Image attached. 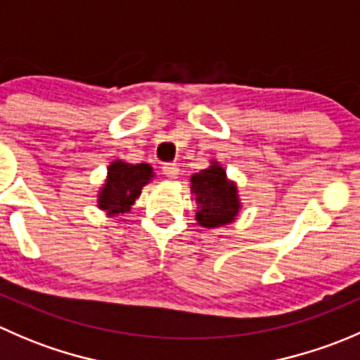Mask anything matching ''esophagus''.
Wrapping results in <instances>:
<instances>
[{"label":"esophagus","mask_w":360,"mask_h":360,"mask_svg":"<svg viewBox=\"0 0 360 360\" xmlns=\"http://www.w3.org/2000/svg\"><path fill=\"white\" fill-rule=\"evenodd\" d=\"M163 174H165L169 179H176V177L179 176V165H177V163H167V165H163Z\"/></svg>","instance_id":"1"}]
</instances>
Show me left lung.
Returning a JSON list of instances; mask_svg holds the SVG:
<instances>
[{"label": "left lung", "instance_id": "left-lung-1", "mask_svg": "<svg viewBox=\"0 0 360 360\" xmlns=\"http://www.w3.org/2000/svg\"><path fill=\"white\" fill-rule=\"evenodd\" d=\"M191 195L197 202L195 219L203 228H219L233 223L242 210L238 188L226 176V170L217 160H210L207 169L190 177Z\"/></svg>", "mask_w": 360, "mask_h": 360}]
</instances>
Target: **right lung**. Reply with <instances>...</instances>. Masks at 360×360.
<instances>
[{
  "instance_id": "obj_1",
  "label": "right lung",
  "mask_w": 360,
  "mask_h": 360,
  "mask_svg": "<svg viewBox=\"0 0 360 360\" xmlns=\"http://www.w3.org/2000/svg\"><path fill=\"white\" fill-rule=\"evenodd\" d=\"M155 179L150 163H129L112 160L108 167V176L97 191V207L115 217L129 212L130 207L141 197V191Z\"/></svg>"
}]
</instances>
